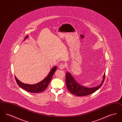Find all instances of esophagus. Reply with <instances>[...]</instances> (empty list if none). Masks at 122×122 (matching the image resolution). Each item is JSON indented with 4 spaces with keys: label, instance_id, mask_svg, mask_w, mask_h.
I'll list each match as a JSON object with an SVG mask.
<instances>
[{
    "label": "esophagus",
    "instance_id": "obj_1",
    "mask_svg": "<svg viewBox=\"0 0 122 122\" xmlns=\"http://www.w3.org/2000/svg\"><path fill=\"white\" fill-rule=\"evenodd\" d=\"M66 67V65L65 64H61L59 65V68L61 69H64Z\"/></svg>",
    "mask_w": 122,
    "mask_h": 122
}]
</instances>
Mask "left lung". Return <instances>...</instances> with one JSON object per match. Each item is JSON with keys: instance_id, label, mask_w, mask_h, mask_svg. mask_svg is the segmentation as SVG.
I'll use <instances>...</instances> for the list:
<instances>
[{"instance_id": "8db88e82", "label": "left lung", "mask_w": 122, "mask_h": 122, "mask_svg": "<svg viewBox=\"0 0 122 122\" xmlns=\"http://www.w3.org/2000/svg\"><path fill=\"white\" fill-rule=\"evenodd\" d=\"M105 78V73L103 76V79L102 83L98 86L93 88H87L81 86V85L78 84L72 76L67 72L66 73V86L70 92L77 96H85L89 95L95 92L102 85Z\"/></svg>"}]
</instances>
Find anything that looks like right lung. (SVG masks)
I'll return each mask as SVG.
<instances>
[{"label":"right lung","instance_id":"right-lung-1","mask_svg":"<svg viewBox=\"0 0 122 122\" xmlns=\"http://www.w3.org/2000/svg\"><path fill=\"white\" fill-rule=\"evenodd\" d=\"M28 36H26L25 38V39ZM56 69L57 66H55L54 67L52 68L48 75L43 81L38 83L34 85L24 84L19 81L15 77H15L18 86L22 88L24 90L30 93H39L44 91L48 86L50 81H51L52 79V76L54 74V72L56 71Z\"/></svg>","mask_w":122,"mask_h":122}]
</instances>
